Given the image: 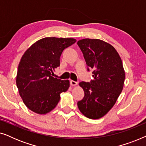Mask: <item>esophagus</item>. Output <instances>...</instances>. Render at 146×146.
Returning <instances> with one entry per match:
<instances>
[{
  "label": "esophagus",
  "instance_id": "esophagus-1",
  "mask_svg": "<svg viewBox=\"0 0 146 146\" xmlns=\"http://www.w3.org/2000/svg\"><path fill=\"white\" fill-rule=\"evenodd\" d=\"M70 85L72 86H75L77 85L78 82H75L74 80H70Z\"/></svg>",
  "mask_w": 146,
  "mask_h": 146
}]
</instances>
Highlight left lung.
<instances>
[{
	"instance_id": "obj_1",
	"label": "left lung",
	"mask_w": 146,
	"mask_h": 146,
	"mask_svg": "<svg viewBox=\"0 0 146 146\" xmlns=\"http://www.w3.org/2000/svg\"><path fill=\"white\" fill-rule=\"evenodd\" d=\"M88 71L92 69L94 80L79 85L84 96L77 104L80 111L90 119H99L115 104L123 90L125 71L121 58L114 48L99 39L85 38L78 41Z\"/></svg>"
}]
</instances>
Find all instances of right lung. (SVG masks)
Listing matches in <instances>:
<instances>
[{"mask_svg": "<svg viewBox=\"0 0 146 146\" xmlns=\"http://www.w3.org/2000/svg\"><path fill=\"white\" fill-rule=\"evenodd\" d=\"M76 41L74 38H44L23 54L16 82L20 96L31 111L39 114L48 113L56 106L60 94L68 89L69 80L54 78L52 73L60 66L64 50Z\"/></svg>", "mask_w": 146, "mask_h": 146, "instance_id": "add662e5", "label": "right lung"}]
</instances>
